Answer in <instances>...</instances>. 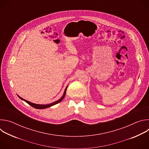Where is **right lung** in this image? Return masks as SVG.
<instances>
[{"label":"right lung","mask_w":149,"mask_h":149,"mask_svg":"<svg viewBox=\"0 0 149 149\" xmlns=\"http://www.w3.org/2000/svg\"><path fill=\"white\" fill-rule=\"evenodd\" d=\"M67 87H68V86L66 87V88H65V91H64V92H63V95L62 96V97H61L60 99H59L58 100H57V101H55V102H52V103L48 104H35V103L31 102H30V101H27V100H26L22 98V97H20L18 95H17V96H18V97H19L20 99H21L22 100L25 101V102H27L28 104H29L31 106H32V107H34V108H35V109H45L50 107H51V106L54 105H55V104H56L60 102L63 99V98L65 97V94H66V91H67Z\"/></svg>","instance_id":"obj_1"}]
</instances>
